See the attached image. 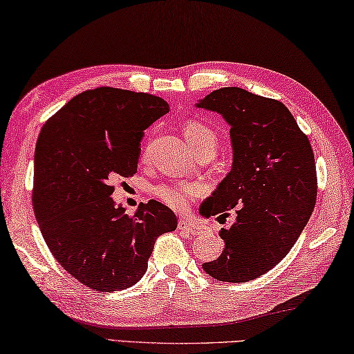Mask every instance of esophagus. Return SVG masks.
<instances>
[{
  "mask_svg": "<svg viewBox=\"0 0 354 354\" xmlns=\"http://www.w3.org/2000/svg\"><path fill=\"white\" fill-rule=\"evenodd\" d=\"M178 229H180L183 234L199 235L202 232V225L196 221H189V219H180V221H178Z\"/></svg>",
  "mask_w": 354,
  "mask_h": 354,
  "instance_id": "1",
  "label": "esophagus"
}]
</instances>
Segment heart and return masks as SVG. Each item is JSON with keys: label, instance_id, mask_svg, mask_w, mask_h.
I'll return each mask as SVG.
<instances>
[{"label": "heart", "instance_id": "1", "mask_svg": "<svg viewBox=\"0 0 354 354\" xmlns=\"http://www.w3.org/2000/svg\"><path fill=\"white\" fill-rule=\"evenodd\" d=\"M185 136L194 149L205 146V144L216 146L218 142L215 131L201 122H188L185 125ZM155 194L169 207L176 210H183L188 204V199L199 194V188L191 183H163L155 188Z\"/></svg>", "mask_w": 354, "mask_h": 354}]
</instances>
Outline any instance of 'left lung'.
<instances>
[{
    "instance_id": "left-lung-1",
    "label": "left lung",
    "mask_w": 354,
    "mask_h": 354,
    "mask_svg": "<svg viewBox=\"0 0 354 354\" xmlns=\"http://www.w3.org/2000/svg\"><path fill=\"white\" fill-rule=\"evenodd\" d=\"M196 106L221 114L230 127L232 167L201 215L236 221L219 230L224 249L202 265L223 282H248L287 256L308 224L317 199L314 152L308 136L279 100L241 88H221Z\"/></svg>"
}]
</instances>
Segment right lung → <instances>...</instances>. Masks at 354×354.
Here are the masks:
<instances>
[{"instance_id":"right-lung-1","label":"right lung","mask_w":354,"mask_h":354,"mask_svg":"<svg viewBox=\"0 0 354 354\" xmlns=\"http://www.w3.org/2000/svg\"><path fill=\"white\" fill-rule=\"evenodd\" d=\"M166 113L161 97L97 88L75 95L39 133L34 215L55 259L92 290L135 286L155 240L177 227L174 212L155 199L129 216L109 185L136 172L144 130Z\"/></svg>"}]
</instances>
